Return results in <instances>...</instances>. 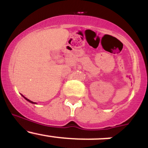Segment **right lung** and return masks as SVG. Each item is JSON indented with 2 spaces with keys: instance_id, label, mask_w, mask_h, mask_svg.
Returning <instances> with one entry per match:
<instances>
[{
  "instance_id": "1",
  "label": "right lung",
  "mask_w": 148,
  "mask_h": 148,
  "mask_svg": "<svg viewBox=\"0 0 148 148\" xmlns=\"http://www.w3.org/2000/svg\"><path fill=\"white\" fill-rule=\"evenodd\" d=\"M22 96H23V95H22ZM23 97H24V98H25V99H26V100H27V101H28V102H29L32 103V104H36V102H32V101L29 100V99H27V98H26V97H24V96H23Z\"/></svg>"
}]
</instances>
